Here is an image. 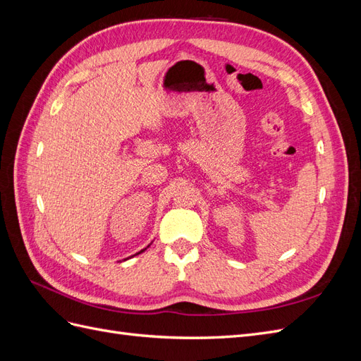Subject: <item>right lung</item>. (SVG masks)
I'll return each mask as SVG.
<instances>
[{"label":"right lung","mask_w":361,"mask_h":361,"mask_svg":"<svg viewBox=\"0 0 361 361\" xmlns=\"http://www.w3.org/2000/svg\"><path fill=\"white\" fill-rule=\"evenodd\" d=\"M145 250H146V248H145ZM145 250H141V251H140V253H143V251H145ZM140 253H137V255H140Z\"/></svg>","instance_id":"add662e5"}]
</instances>
